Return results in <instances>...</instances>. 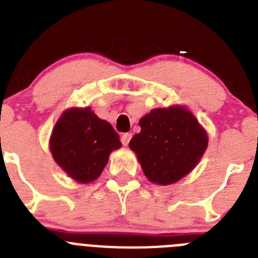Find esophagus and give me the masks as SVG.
Segmentation results:
<instances>
[{
  "label": "esophagus",
  "instance_id": "34e87169",
  "mask_svg": "<svg viewBox=\"0 0 258 258\" xmlns=\"http://www.w3.org/2000/svg\"><path fill=\"white\" fill-rule=\"evenodd\" d=\"M131 138H132V134L131 133H124L121 136V143L124 146H127L129 145V142H131Z\"/></svg>",
  "mask_w": 258,
  "mask_h": 258
}]
</instances>
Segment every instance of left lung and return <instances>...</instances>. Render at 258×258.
I'll use <instances>...</instances> for the list:
<instances>
[{"label": "left lung", "instance_id": "8db88e82", "mask_svg": "<svg viewBox=\"0 0 258 258\" xmlns=\"http://www.w3.org/2000/svg\"><path fill=\"white\" fill-rule=\"evenodd\" d=\"M141 132L129 147L150 182L175 183L198 165L208 147V134L184 106L155 108L141 117Z\"/></svg>", "mask_w": 258, "mask_h": 258}]
</instances>
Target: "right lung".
I'll return each instance as SVG.
<instances>
[{
    "label": "right lung",
    "mask_w": 258,
    "mask_h": 258,
    "mask_svg": "<svg viewBox=\"0 0 258 258\" xmlns=\"http://www.w3.org/2000/svg\"><path fill=\"white\" fill-rule=\"evenodd\" d=\"M120 147V137L112 125L98 117L90 107L66 109L49 141L54 161L79 183L95 181L108 163L109 154Z\"/></svg>",
    "instance_id": "right-lung-1"
}]
</instances>
